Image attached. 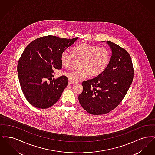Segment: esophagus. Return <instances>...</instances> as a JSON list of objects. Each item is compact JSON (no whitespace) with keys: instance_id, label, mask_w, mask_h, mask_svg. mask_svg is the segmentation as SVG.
Returning a JSON list of instances; mask_svg holds the SVG:
<instances>
[{"instance_id":"obj_1","label":"esophagus","mask_w":155,"mask_h":155,"mask_svg":"<svg viewBox=\"0 0 155 155\" xmlns=\"http://www.w3.org/2000/svg\"><path fill=\"white\" fill-rule=\"evenodd\" d=\"M68 84H69L70 85H73V84H75V83H74V82H72L71 81H70V80L68 81Z\"/></svg>"}]
</instances>
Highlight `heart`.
Here are the masks:
<instances>
[{
	"mask_svg": "<svg viewBox=\"0 0 155 155\" xmlns=\"http://www.w3.org/2000/svg\"><path fill=\"white\" fill-rule=\"evenodd\" d=\"M72 51L73 54L66 51L62 52L60 60L63 66L68 67L73 58L80 59L79 69L64 73L68 80L74 83L87 77L89 74L92 77L99 75L106 70L110 61V52L104 46L81 44L74 46Z\"/></svg>",
	"mask_w": 155,
	"mask_h": 155,
	"instance_id": "heart-1",
	"label": "heart"
}]
</instances>
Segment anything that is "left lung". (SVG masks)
I'll list each match as a JSON object with an SVG mask.
<instances>
[{"label":"left lung","instance_id":"8db88e82","mask_svg":"<svg viewBox=\"0 0 155 155\" xmlns=\"http://www.w3.org/2000/svg\"><path fill=\"white\" fill-rule=\"evenodd\" d=\"M112 54L106 70L96 77L82 82L78 96L81 106L94 115L106 114L115 109L125 96L134 78L129 53L118 45L106 41Z\"/></svg>","mask_w":155,"mask_h":155}]
</instances>
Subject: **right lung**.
I'll use <instances>...</instances> for the list:
<instances>
[{"instance_id": "1", "label": "right lung", "mask_w": 155, "mask_h": 155, "mask_svg": "<svg viewBox=\"0 0 155 155\" xmlns=\"http://www.w3.org/2000/svg\"><path fill=\"white\" fill-rule=\"evenodd\" d=\"M78 38L48 35L37 38L25 48L18 60L17 72L23 94L31 105L46 109L59 101L68 81L64 75L52 78L53 70L62 68L61 53Z\"/></svg>"}]
</instances>
